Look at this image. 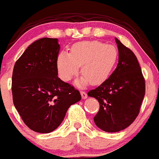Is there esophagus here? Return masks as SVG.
<instances>
[{
	"label": "esophagus",
	"instance_id": "34e87169",
	"mask_svg": "<svg viewBox=\"0 0 159 159\" xmlns=\"http://www.w3.org/2000/svg\"><path fill=\"white\" fill-rule=\"evenodd\" d=\"M81 93V97H82V99H87L88 98V94L85 91H81L80 92Z\"/></svg>",
	"mask_w": 159,
	"mask_h": 159
}]
</instances>
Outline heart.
I'll return each mask as SVG.
<instances>
[{
  "label": "heart",
  "instance_id": "obj_1",
  "mask_svg": "<svg viewBox=\"0 0 159 159\" xmlns=\"http://www.w3.org/2000/svg\"><path fill=\"white\" fill-rule=\"evenodd\" d=\"M118 51L114 45L100 41H81L71 46L69 53L61 52L57 58V66L61 78L70 81L81 66L83 77L77 81L79 87L89 83L99 84L110 75L116 64Z\"/></svg>",
  "mask_w": 159,
  "mask_h": 159
}]
</instances>
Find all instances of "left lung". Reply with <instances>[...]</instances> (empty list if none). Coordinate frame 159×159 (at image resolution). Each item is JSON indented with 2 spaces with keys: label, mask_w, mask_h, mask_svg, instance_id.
I'll return each instance as SVG.
<instances>
[{
  "label": "left lung",
  "mask_w": 159,
  "mask_h": 159,
  "mask_svg": "<svg viewBox=\"0 0 159 159\" xmlns=\"http://www.w3.org/2000/svg\"><path fill=\"white\" fill-rule=\"evenodd\" d=\"M118 63L108 79L88 93L98 100L99 109L93 120L106 132L113 133L130 126L139 115L145 96V79L131 50L116 38Z\"/></svg>",
  "instance_id": "8db88e82"
}]
</instances>
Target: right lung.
<instances>
[{
  "instance_id": "right-lung-1",
  "label": "right lung",
  "mask_w": 159,
  "mask_h": 159,
  "mask_svg": "<svg viewBox=\"0 0 159 159\" xmlns=\"http://www.w3.org/2000/svg\"><path fill=\"white\" fill-rule=\"evenodd\" d=\"M60 50L57 38H41L28 47L13 68V104L24 123L38 133L53 131L70 106L81 99L78 90L57 76Z\"/></svg>"
}]
</instances>
